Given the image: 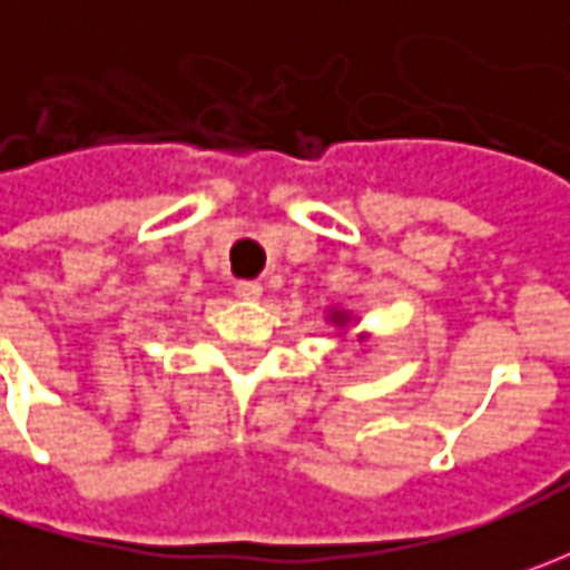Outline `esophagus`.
<instances>
[{
  "mask_svg": "<svg viewBox=\"0 0 570 570\" xmlns=\"http://www.w3.org/2000/svg\"><path fill=\"white\" fill-rule=\"evenodd\" d=\"M234 292L240 297H247V301H259V297H263V285H259L256 278H240V282L234 285Z\"/></svg>",
  "mask_w": 570,
  "mask_h": 570,
  "instance_id": "esophagus-1",
  "label": "esophagus"
}]
</instances>
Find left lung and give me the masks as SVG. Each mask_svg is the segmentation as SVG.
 Wrapping results in <instances>:
<instances>
[{"label": "left lung", "mask_w": 570, "mask_h": 570, "mask_svg": "<svg viewBox=\"0 0 570 570\" xmlns=\"http://www.w3.org/2000/svg\"><path fill=\"white\" fill-rule=\"evenodd\" d=\"M333 320H340V323H345V320H342V314H336V317H333Z\"/></svg>", "instance_id": "1"}]
</instances>
